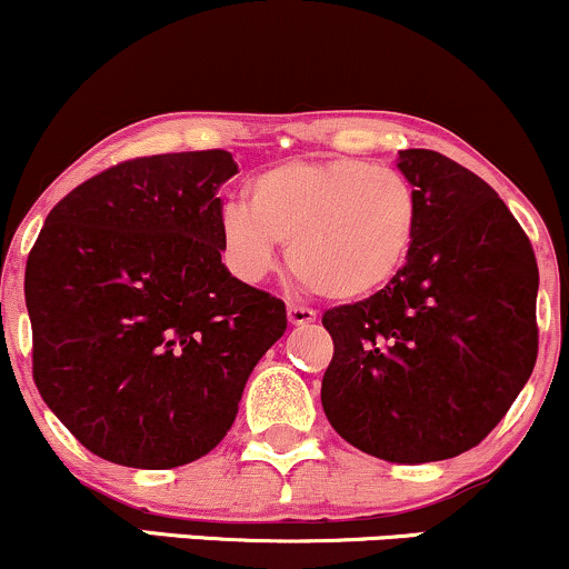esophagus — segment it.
<instances>
[{"mask_svg": "<svg viewBox=\"0 0 569 569\" xmlns=\"http://www.w3.org/2000/svg\"><path fill=\"white\" fill-rule=\"evenodd\" d=\"M286 316H289L291 326H307V323L316 321V312H312L310 307H302V305H289L286 307Z\"/></svg>", "mask_w": 569, "mask_h": 569, "instance_id": "esophagus-1", "label": "esophagus"}]
</instances>
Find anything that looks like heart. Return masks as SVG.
<instances>
[{
	"instance_id": "obj_1",
	"label": "heart",
	"mask_w": 569,
	"mask_h": 569,
	"mask_svg": "<svg viewBox=\"0 0 569 569\" xmlns=\"http://www.w3.org/2000/svg\"><path fill=\"white\" fill-rule=\"evenodd\" d=\"M415 187L371 162L289 160L253 176L248 202L221 208L219 234L230 270L257 283L276 270L280 243L305 289L335 302L382 291L415 248Z\"/></svg>"
}]
</instances>
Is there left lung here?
I'll return each mask as SVG.
<instances>
[{
    "mask_svg": "<svg viewBox=\"0 0 569 569\" xmlns=\"http://www.w3.org/2000/svg\"><path fill=\"white\" fill-rule=\"evenodd\" d=\"M396 166L420 202L415 248L375 297L323 312L321 403L356 449L420 466L476 447L530 380L538 262L485 179L430 149Z\"/></svg>",
    "mask_w": 569,
    "mask_h": 569,
    "instance_id": "8db88e82",
    "label": "left lung"
}]
</instances>
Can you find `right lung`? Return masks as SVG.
<instances>
[{
	"instance_id": "1",
	"label": "right lung",
	"mask_w": 569,
	"mask_h": 569,
	"mask_svg": "<svg viewBox=\"0 0 569 569\" xmlns=\"http://www.w3.org/2000/svg\"><path fill=\"white\" fill-rule=\"evenodd\" d=\"M224 149L120 162L63 198L26 262L34 382L84 449L166 471L232 428L286 305L221 262Z\"/></svg>"
}]
</instances>
